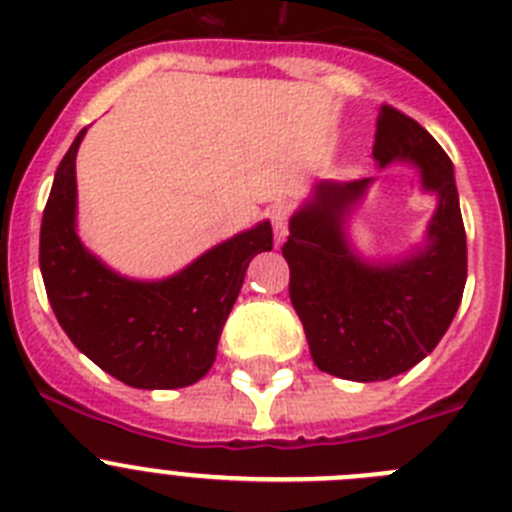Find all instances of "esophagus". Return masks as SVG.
Here are the masks:
<instances>
[{
  "instance_id": "1",
  "label": "esophagus",
  "mask_w": 512,
  "mask_h": 512,
  "mask_svg": "<svg viewBox=\"0 0 512 512\" xmlns=\"http://www.w3.org/2000/svg\"><path fill=\"white\" fill-rule=\"evenodd\" d=\"M288 216H290L288 206H283V204H278L270 209V222H273L275 242H278V245H283L285 237H288Z\"/></svg>"
}]
</instances>
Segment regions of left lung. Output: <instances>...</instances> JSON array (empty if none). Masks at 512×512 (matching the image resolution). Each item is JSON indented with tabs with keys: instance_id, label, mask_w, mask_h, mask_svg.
Segmentation results:
<instances>
[{
	"instance_id": "1",
	"label": "left lung",
	"mask_w": 512,
	"mask_h": 512,
	"mask_svg": "<svg viewBox=\"0 0 512 512\" xmlns=\"http://www.w3.org/2000/svg\"><path fill=\"white\" fill-rule=\"evenodd\" d=\"M372 158L385 168L408 160L423 191L436 193L426 245L395 262H362L349 250L344 224L370 181H321L290 216L283 257L290 303L306 331L316 367L354 382L390 380L434 352L467 283L464 234L454 168L416 119L382 104Z\"/></svg>"
}]
</instances>
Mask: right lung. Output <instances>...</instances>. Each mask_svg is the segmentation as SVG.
Listing matches in <instances>:
<instances>
[{"label":"right lung","mask_w":512,"mask_h":512,"mask_svg":"<svg viewBox=\"0 0 512 512\" xmlns=\"http://www.w3.org/2000/svg\"><path fill=\"white\" fill-rule=\"evenodd\" d=\"M78 132L55 170L40 227V273L55 319L101 370L142 390L186 388L216 359V344L255 255L273 250L262 222L183 267L142 283L109 270L76 234Z\"/></svg>","instance_id":"obj_1"}]
</instances>
